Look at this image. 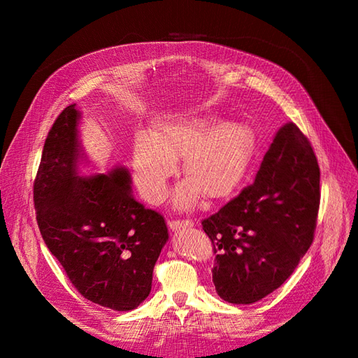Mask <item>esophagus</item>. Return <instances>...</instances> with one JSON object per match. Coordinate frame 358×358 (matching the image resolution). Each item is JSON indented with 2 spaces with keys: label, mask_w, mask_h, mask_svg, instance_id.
Segmentation results:
<instances>
[{
  "label": "esophagus",
  "mask_w": 358,
  "mask_h": 358,
  "mask_svg": "<svg viewBox=\"0 0 358 358\" xmlns=\"http://www.w3.org/2000/svg\"><path fill=\"white\" fill-rule=\"evenodd\" d=\"M167 226H169V229L172 231H178L181 229V227H192L194 226V222L192 220H169L167 222Z\"/></svg>",
  "instance_id": "obj_1"
}]
</instances>
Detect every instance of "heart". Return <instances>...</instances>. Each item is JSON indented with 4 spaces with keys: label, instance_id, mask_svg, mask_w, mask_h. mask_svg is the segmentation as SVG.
Instances as JSON below:
<instances>
[{
    "label": "heart",
    "instance_id": "heart-1",
    "mask_svg": "<svg viewBox=\"0 0 358 358\" xmlns=\"http://www.w3.org/2000/svg\"><path fill=\"white\" fill-rule=\"evenodd\" d=\"M252 155V134L238 123L212 127L206 121L177 118L155 127L152 136L138 134L134 143V177L149 203L164 199L167 181L177 172L187 178L173 195L175 206L189 209L201 194L224 200L241 185Z\"/></svg>",
    "mask_w": 358,
    "mask_h": 358
}]
</instances>
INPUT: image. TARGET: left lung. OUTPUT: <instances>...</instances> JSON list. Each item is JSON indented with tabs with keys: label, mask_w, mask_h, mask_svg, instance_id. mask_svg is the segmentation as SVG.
I'll return each instance as SVG.
<instances>
[{
	"label": "left lung",
	"mask_w": 358,
	"mask_h": 358,
	"mask_svg": "<svg viewBox=\"0 0 358 358\" xmlns=\"http://www.w3.org/2000/svg\"><path fill=\"white\" fill-rule=\"evenodd\" d=\"M320 167L308 136L294 123L277 132L255 181L204 218L214 246L212 281L234 305H250L292 275L314 241Z\"/></svg>",
	"instance_id": "obj_1"
}]
</instances>
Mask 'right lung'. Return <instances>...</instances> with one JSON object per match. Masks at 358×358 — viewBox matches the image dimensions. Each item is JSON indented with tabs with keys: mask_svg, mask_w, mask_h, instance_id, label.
Wrapping results in <instances>:
<instances>
[{
	"mask_svg": "<svg viewBox=\"0 0 358 358\" xmlns=\"http://www.w3.org/2000/svg\"><path fill=\"white\" fill-rule=\"evenodd\" d=\"M78 117L75 106H67L45 138L34 183L36 223L85 299L132 310L152 289L154 266L169 238L166 222L131 195L124 167L80 177Z\"/></svg>",
	"mask_w": 358,
	"mask_h": 358,
	"instance_id": "right-lung-1",
	"label": "right lung"
}]
</instances>
